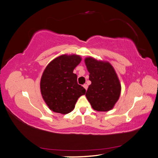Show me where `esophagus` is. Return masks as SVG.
<instances>
[{
    "instance_id": "1",
    "label": "esophagus",
    "mask_w": 158,
    "mask_h": 158,
    "mask_svg": "<svg viewBox=\"0 0 158 158\" xmlns=\"http://www.w3.org/2000/svg\"><path fill=\"white\" fill-rule=\"evenodd\" d=\"M83 87H84V88H85L86 90H87V89H88V85H87L86 84H84V85H83Z\"/></svg>"
}]
</instances>
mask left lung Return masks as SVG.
<instances>
[{"instance_id": "8db88e82", "label": "left lung", "mask_w": 158, "mask_h": 158, "mask_svg": "<svg viewBox=\"0 0 158 158\" xmlns=\"http://www.w3.org/2000/svg\"><path fill=\"white\" fill-rule=\"evenodd\" d=\"M85 64L89 72L91 84L86 97L93 109L108 111L118 100L121 86L113 67L109 62L86 57Z\"/></svg>"}]
</instances>
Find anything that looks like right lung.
Instances as JSON below:
<instances>
[{
    "label": "right lung",
    "instance_id": "right-lung-1",
    "mask_svg": "<svg viewBox=\"0 0 158 158\" xmlns=\"http://www.w3.org/2000/svg\"><path fill=\"white\" fill-rule=\"evenodd\" d=\"M81 61L76 55H62L50 62L42 74L40 88L42 97L50 110L67 114L75 107L78 98L86 93L73 73Z\"/></svg>",
    "mask_w": 158,
    "mask_h": 158
}]
</instances>
